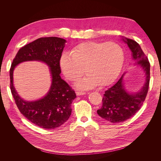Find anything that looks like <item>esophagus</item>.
Masks as SVG:
<instances>
[{"label":"esophagus","mask_w":161,"mask_h":161,"mask_svg":"<svg viewBox=\"0 0 161 161\" xmlns=\"http://www.w3.org/2000/svg\"><path fill=\"white\" fill-rule=\"evenodd\" d=\"M86 92H82V91H77L76 92V95H85Z\"/></svg>","instance_id":"1"}]
</instances>
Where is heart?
<instances>
[{
	"instance_id": "heart-1",
	"label": "heart",
	"mask_w": 161,
	"mask_h": 161,
	"mask_svg": "<svg viewBox=\"0 0 161 161\" xmlns=\"http://www.w3.org/2000/svg\"><path fill=\"white\" fill-rule=\"evenodd\" d=\"M124 60L121 47L114 42H86L76 46L72 53L62 54L60 64L68 79L76 81L87 75L77 84L82 89L111 83L118 76Z\"/></svg>"
}]
</instances>
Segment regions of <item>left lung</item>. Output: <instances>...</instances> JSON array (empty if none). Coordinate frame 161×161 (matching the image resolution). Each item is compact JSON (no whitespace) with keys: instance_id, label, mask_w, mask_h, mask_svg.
<instances>
[{"instance_id":"8db88e82","label":"left lung","mask_w":161,"mask_h":161,"mask_svg":"<svg viewBox=\"0 0 161 161\" xmlns=\"http://www.w3.org/2000/svg\"><path fill=\"white\" fill-rule=\"evenodd\" d=\"M122 40L132 52L136 64L140 65L144 70L146 82L140 91L129 93L123 85L124 74L114 85L105 91L102 99L103 105L97 110V114L101 118L114 124L127 120L138 111L147 97L150 82V62L147 56L136 41L128 38Z\"/></svg>"}]
</instances>
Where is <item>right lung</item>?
<instances>
[{
  "mask_svg": "<svg viewBox=\"0 0 161 161\" xmlns=\"http://www.w3.org/2000/svg\"><path fill=\"white\" fill-rule=\"evenodd\" d=\"M66 41L57 37H41L19 49L10 69V88L14 102L21 113L31 122L42 128L60 127L71 115V104L76 93L66 81L61 79L60 61ZM37 60L50 67L52 85L43 98L35 102H25L17 94L13 86V70L19 63Z\"/></svg>",
  "mask_w": 161,
  "mask_h": 161,
  "instance_id": "add662e5",
  "label": "right lung"
}]
</instances>
